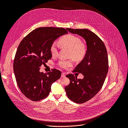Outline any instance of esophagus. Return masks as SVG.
<instances>
[{"instance_id": "obj_1", "label": "esophagus", "mask_w": 128, "mask_h": 128, "mask_svg": "<svg viewBox=\"0 0 128 128\" xmlns=\"http://www.w3.org/2000/svg\"><path fill=\"white\" fill-rule=\"evenodd\" d=\"M65 76H66V74L65 73H62V75H61V77L64 78V77H65Z\"/></svg>"}]
</instances>
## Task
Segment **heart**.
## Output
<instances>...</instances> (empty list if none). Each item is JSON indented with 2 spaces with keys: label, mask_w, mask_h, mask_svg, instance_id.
Segmentation results:
<instances>
[{
  "label": "heart",
  "mask_w": 128,
  "mask_h": 128,
  "mask_svg": "<svg viewBox=\"0 0 128 128\" xmlns=\"http://www.w3.org/2000/svg\"><path fill=\"white\" fill-rule=\"evenodd\" d=\"M59 42L62 46L70 49V57H73L77 60H81L85 57L86 53V46L82 43L78 37L72 34H68L60 38ZM50 51L53 56L58 55V44L56 42H53L51 44ZM58 65L61 68H66L73 65V60H61Z\"/></svg>",
  "instance_id": "obj_1"
}]
</instances>
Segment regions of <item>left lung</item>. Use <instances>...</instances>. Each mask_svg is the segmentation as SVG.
Wrapping results in <instances>:
<instances>
[{
    "label": "left lung",
    "mask_w": 128,
    "mask_h": 128,
    "mask_svg": "<svg viewBox=\"0 0 128 128\" xmlns=\"http://www.w3.org/2000/svg\"><path fill=\"white\" fill-rule=\"evenodd\" d=\"M67 30L81 36L86 42L85 56L74 70L84 77L83 79H77L73 74L68 75L66 77L70 82L65 87L69 99L82 104L95 96L104 84L108 71L107 52L102 40L91 31L86 29Z\"/></svg>",
    "instance_id": "obj_1"
}]
</instances>
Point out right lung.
I'll list each match as a JSON object with an SVG mask.
<instances>
[{"mask_svg":"<svg viewBox=\"0 0 128 128\" xmlns=\"http://www.w3.org/2000/svg\"><path fill=\"white\" fill-rule=\"evenodd\" d=\"M68 33L62 28L41 27L23 38L16 50L14 70L18 86L24 95L33 101L46 97L53 83L58 80L60 71L54 69L46 74L40 72L42 64L51 59V44L58 37Z\"/></svg>","mask_w":128,"mask_h":128,"instance_id":"right-lung-1","label":"right lung"}]
</instances>
